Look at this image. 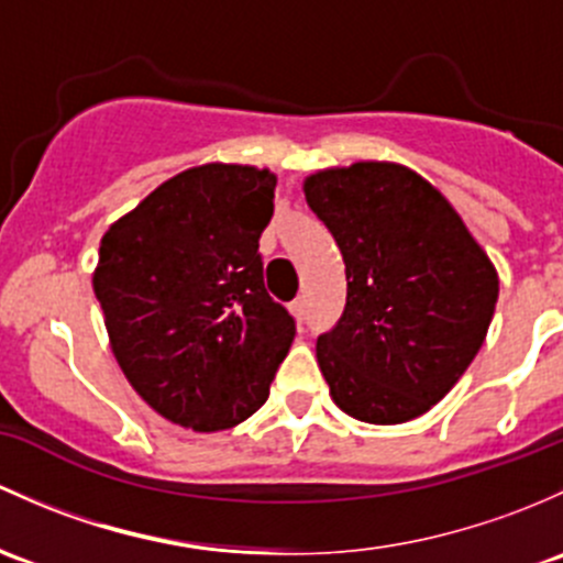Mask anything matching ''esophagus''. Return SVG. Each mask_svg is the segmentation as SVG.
Masks as SVG:
<instances>
[{"label": "esophagus", "mask_w": 563, "mask_h": 563, "mask_svg": "<svg viewBox=\"0 0 563 563\" xmlns=\"http://www.w3.org/2000/svg\"><path fill=\"white\" fill-rule=\"evenodd\" d=\"M306 309H309L306 298H298V300H292V303H289V311H292L295 320H298V322L306 320Z\"/></svg>", "instance_id": "esophagus-1"}]
</instances>
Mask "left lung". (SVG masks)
I'll list each match as a JSON object with an SVG mask.
<instances>
[{
  "instance_id": "obj_1",
  "label": "left lung",
  "mask_w": 563,
  "mask_h": 563,
  "mask_svg": "<svg viewBox=\"0 0 563 563\" xmlns=\"http://www.w3.org/2000/svg\"><path fill=\"white\" fill-rule=\"evenodd\" d=\"M346 265V306L317 339L335 407L398 426L442 401L483 346L498 274L437 187L396 162L328 167L303 181Z\"/></svg>"
}]
</instances>
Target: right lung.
<instances>
[{
  "mask_svg": "<svg viewBox=\"0 0 563 563\" xmlns=\"http://www.w3.org/2000/svg\"><path fill=\"white\" fill-rule=\"evenodd\" d=\"M276 176L252 165L167 178L100 241L95 295L119 363L165 420L211 433L265 404L295 320L265 292L260 235Z\"/></svg>",
  "mask_w": 563,
  "mask_h": 563,
  "instance_id": "obj_1",
  "label": "right lung"
}]
</instances>
